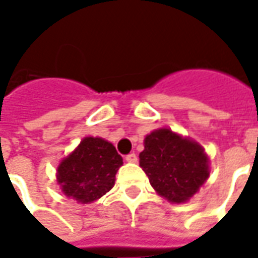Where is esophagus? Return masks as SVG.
I'll list each match as a JSON object with an SVG mask.
<instances>
[{
	"instance_id": "34e87169",
	"label": "esophagus",
	"mask_w": 258,
	"mask_h": 258,
	"mask_svg": "<svg viewBox=\"0 0 258 258\" xmlns=\"http://www.w3.org/2000/svg\"><path fill=\"white\" fill-rule=\"evenodd\" d=\"M125 161L127 163H137L138 161V157L135 153H130L128 156H125Z\"/></svg>"
}]
</instances>
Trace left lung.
I'll return each instance as SVG.
<instances>
[{
  "label": "left lung",
  "mask_w": 258,
  "mask_h": 258,
  "mask_svg": "<svg viewBox=\"0 0 258 258\" xmlns=\"http://www.w3.org/2000/svg\"><path fill=\"white\" fill-rule=\"evenodd\" d=\"M139 165L152 187L175 204L188 201L209 176V158L201 145L169 128L146 135Z\"/></svg>",
  "instance_id": "left-lung-1"
}]
</instances>
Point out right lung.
Wrapping results in <instances>:
<instances>
[{
    "label": "right lung",
    "mask_w": 258,
    "mask_h": 258,
    "mask_svg": "<svg viewBox=\"0 0 258 258\" xmlns=\"http://www.w3.org/2000/svg\"><path fill=\"white\" fill-rule=\"evenodd\" d=\"M123 158L102 138L86 137L57 168V182L67 197L90 204L109 191Z\"/></svg>",
    "instance_id": "obj_1"
}]
</instances>
